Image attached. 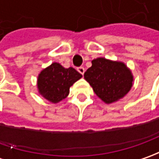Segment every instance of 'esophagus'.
<instances>
[{
  "mask_svg": "<svg viewBox=\"0 0 159 159\" xmlns=\"http://www.w3.org/2000/svg\"><path fill=\"white\" fill-rule=\"evenodd\" d=\"M78 71H79L80 74L84 75V73H85V68H84L83 66H80V67H79V68H78Z\"/></svg>",
  "mask_w": 159,
  "mask_h": 159,
  "instance_id": "34e87169",
  "label": "esophagus"
}]
</instances>
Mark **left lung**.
Returning <instances> with one entry per match:
<instances>
[{"instance_id":"obj_1","label":"left lung","mask_w":159,"mask_h":159,"mask_svg":"<svg viewBox=\"0 0 159 159\" xmlns=\"http://www.w3.org/2000/svg\"><path fill=\"white\" fill-rule=\"evenodd\" d=\"M91 63L84 78L103 102H116L131 90L134 75L125 63L104 57L94 59Z\"/></svg>"}]
</instances>
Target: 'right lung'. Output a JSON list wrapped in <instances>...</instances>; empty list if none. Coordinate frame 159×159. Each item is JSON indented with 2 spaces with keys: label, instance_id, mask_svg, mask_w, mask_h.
<instances>
[{
  "label": "right lung",
  "instance_id": "add662e5",
  "mask_svg": "<svg viewBox=\"0 0 159 159\" xmlns=\"http://www.w3.org/2000/svg\"><path fill=\"white\" fill-rule=\"evenodd\" d=\"M81 78L82 75L74 68H64L54 62L39 73L38 92L48 102L58 103L68 96L70 87Z\"/></svg>",
  "mask_w": 159,
  "mask_h": 159
}]
</instances>
